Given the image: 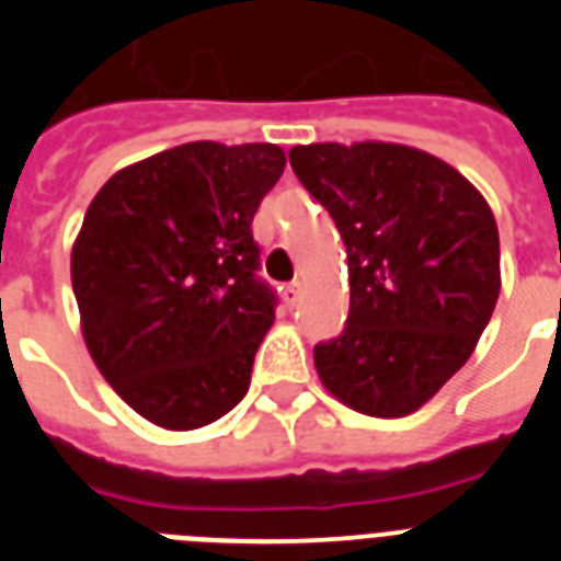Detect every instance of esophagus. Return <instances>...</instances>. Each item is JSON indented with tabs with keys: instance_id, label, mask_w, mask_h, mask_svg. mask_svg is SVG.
<instances>
[{
	"instance_id": "esophagus-1",
	"label": "esophagus",
	"mask_w": 561,
	"mask_h": 561,
	"mask_svg": "<svg viewBox=\"0 0 561 561\" xmlns=\"http://www.w3.org/2000/svg\"><path fill=\"white\" fill-rule=\"evenodd\" d=\"M280 297H284V304L291 309V306L300 300V280H291V284H286L284 291H280Z\"/></svg>"
}]
</instances>
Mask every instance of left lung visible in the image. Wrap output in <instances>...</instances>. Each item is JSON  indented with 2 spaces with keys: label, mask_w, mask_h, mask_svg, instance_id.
<instances>
[{
  "label": "left lung",
  "mask_w": 561,
  "mask_h": 561,
  "mask_svg": "<svg viewBox=\"0 0 561 561\" xmlns=\"http://www.w3.org/2000/svg\"><path fill=\"white\" fill-rule=\"evenodd\" d=\"M289 162L348 252V320L336 340L314 345L320 381L356 413H415L463 368L492 320V207L453 165L399 142H311L291 148Z\"/></svg>",
  "instance_id": "left-lung-1"
}]
</instances>
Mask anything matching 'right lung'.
<instances>
[{
  "instance_id": "right-lung-1",
  "label": "right lung",
  "mask_w": 561,
  "mask_h": 561,
  "mask_svg": "<svg viewBox=\"0 0 561 561\" xmlns=\"http://www.w3.org/2000/svg\"><path fill=\"white\" fill-rule=\"evenodd\" d=\"M284 168L272 142H185L114 173L83 216L69 261L83 342L157 427L199 430L250 390L277 300L250 225Z\"/></svg>"
}]
</instances>
